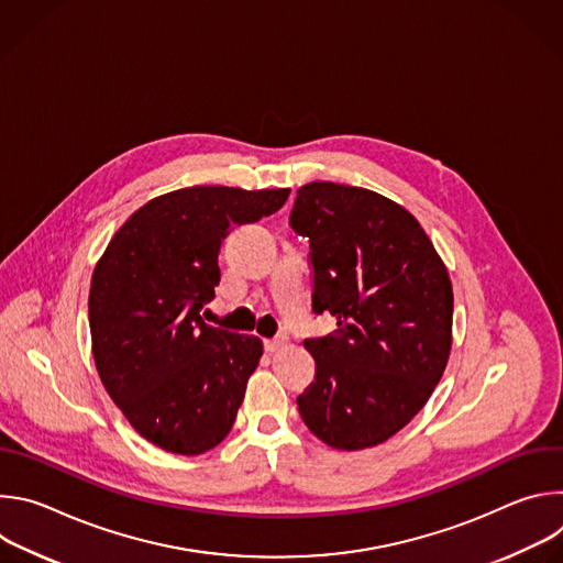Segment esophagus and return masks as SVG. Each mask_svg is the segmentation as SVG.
I'll return each mask as SVG.
<instances>
[{
  "instance_id": "esophagus-1",
  "label": "esophagus",
  "mask_w": 563,
  "mask_h": 563,
  "mask_svg": "<svg viewBox=\"0 0 563 563\" xmlns=\"http://www.w3.org/2000/svg\"><path fill=\"white\" fill-rule=\"evenodd\" d=\"M287 343H289V336H287V334H278L276 339L267 341L265 347H267V352H280V350L287 347Z\"/></svg>"
}]
</instances>
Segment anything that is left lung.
I'll return each mask as SVG.
<instances>
[{"label": "left lung", "instance_id": "8db88e82", "mask_svg": "<svg viewBox=\"0 0 563 563\" xmlns=\"http://www.w3.org/2000/svg\"><path fill=\"white\" fill-rule=\"evenodd\" d=\"M309 238L311 309L339 330L307 339L313 383L298 396L305 426L354 452L406 428L428 404L452 347V283L419 220L361 187L309 183L289 216Z\"/></svg>", "mask_w": 563, "mask_h": 563}]
</instances>
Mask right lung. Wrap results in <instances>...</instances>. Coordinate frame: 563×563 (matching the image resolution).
<instances>
[{"mask_svg":"<svg viewBox=\"0 0 563 563\" xmlns=\"http://www.w3.org/2000/svg\"><path fill=\"white\" fill-rule=\"evenodd\" d=\"M289 189L187 187L142 205L115 231L89 291L93 358L140 437L202 454L231 430L263 341L205 323L231 224L278 211Z\"/></svg>","mask_w":563,"mask_h":563,"instance_id":"add662e5","label":"right lung"}]
</instances>
